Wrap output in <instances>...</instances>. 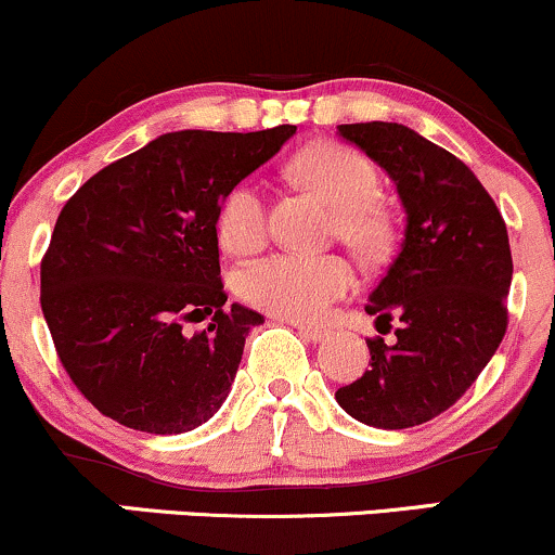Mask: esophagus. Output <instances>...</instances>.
<instances>
[{
  "mask_svg": "<svg viewBox=\"0 0 555 555\" xmlns=\"http://www.w3.org/2000/svg\"><path fill=\"white\" fill-rule=\"evenodd\" d=\"M292 326H295L297 334L308 341H323L328 336V331L321 326H305V323H292Z\"/></svg>",
  "mask_w": 555,
  "mask_h": 555,
  "instance_id": "34e87169",
  "label": "esophagus"
}]
</instances>
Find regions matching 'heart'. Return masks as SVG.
Wrapping results in <instances>:
<instances>
[{
	"mask_svg": "<svg viewBox=\"0 0 555 555\" xmlns=\"http://www.w3.org/2000/svg\"><path fill=\"white\" fill-rule=\"evenodd\" d=\"M297 177L336 208L339 234L360 253H378L386 219L375 206L378 171L360 151L344 143H318L295 158ZM219 240L232 256H253L266 242V203L256 182H240L219 208ZM240 295L286 321H318L331 302L354 286V269L341 256L276 253L240 273Z\"/></svg>",
	"mask_w": 555,
	"mask_h": 555,
	"instance_id": "obj_1",
	"label": "heart"
}]
</instances>
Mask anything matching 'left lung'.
<instances>
[{"label": "left lung", "instance_id": "8db88e82", "mask_svg": "<svg viewBox=\"0 0 555 555\" xmlns=\"http://www.w3.org/2000/svg\"><path fill=\"white\" fill-rule=\"evenodd\" d=\"M339 135L388 171L406 224L365 305L378 321L397 318V341L367 339L371 371L341 386L336 401L373 428H415L475 384L506 334V224L473 169L410 127L339 125Z\"/></svg>", "mask_w": 555, "mask_h": 555}]
</instances>
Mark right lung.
Returning <instances> with one entry per match:
<instances>
[{
	"label": "right lung",
	"instance_id": "1",
	"mask_svg": "<svg viewBox=\"0 0 555 555\" xmlns=\"http://www.w3.org/2000/svg\"><path fill=\"white\" fill-rule=\"evenodd\" d=\"M295 132H167L65 203L41 260V310L62 367L101 415L171 436L224 404L263 315L224 305L219 208ZM206 317L208 330L183 331Z\"/></svg>",
	"mask_w": 555,
	"mask_h": 555
}]
</instances>
